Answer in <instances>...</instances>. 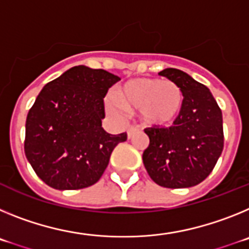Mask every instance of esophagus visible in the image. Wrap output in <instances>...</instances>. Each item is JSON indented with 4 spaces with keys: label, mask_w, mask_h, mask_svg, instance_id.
<instances>
[{
    "label": "esophagus",
    "mask_w": 249,
    "mask_h": 249,
    "mask_svg": "<svg viewBox=\"0 0 249 249\" xmlns=\"http://www.w3.org/2000/svg\"><path fill=\"white\" fill-rule=\"evenodd\" d=\"M137 131H138V127L136 126V124H129L128 129H127V135H128V138L133 137V136L137 133Z\"/></svg>",
    "instance_id": "esophagus-1"
}]
</instances>
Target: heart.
<instances>
[{
	"mask_svg": "<svg viewBox=\"0 0 249 249\" xmlns=\"http://www.w3.org/2000/svg\"><path fill=\"white\" fill-rule=\"evenodd\" d=\"M116 98L122 108L140 111L142 118L153 126H166L177 118L183 105V94L168 80L135 78L120 86Z\"/></svg>",
	"mask_w": 249,
	"mask_h": 249,
	"instance_id": "b5f03b06",
	"label": "heart"
}]
</instances>
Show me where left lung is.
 Returning <instances> with one entry per match:
<instances>
[{"label":"left lung","mask_w":249,"mask_h":249,"mask_svg":"<svg viewBox=\"0 0 249 249\" xmlns=\"http://www.w3.org/2000/svg\"><path fill=\"white\" fill-rule=\"evenodd\" d=\"M179 87L183 105L173 124L144 129L149 144L143 152L147 173L166 188H187L204 181L223 151L222 111L206 86L177 68L160 71Z\"/></svg>","instance_id":"1"}]
</instances>
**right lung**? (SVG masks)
I'll use <instances>...</instances> for the list:
<instances>
[{
  "label": "right lung",
  "instance_id": "right-lung-1",
  "mask_svg": "<svg viewBox=\"0 0 249 249\" xmlns=\"http://www.w3.org/2000/svg\"><path fill=\"white\" fill-rule=\"evenodd\" d=\"M121 78L86 66L70 68L37 96L26 120L25 153L36 175L56 190H81L102 177L127 133L102 128L103 98Z\"/></svg>",
  "mask_w": 249,
  "mask_h": 249
}]
</instances>
